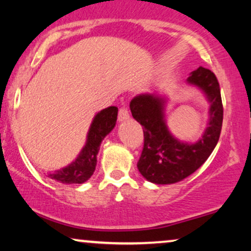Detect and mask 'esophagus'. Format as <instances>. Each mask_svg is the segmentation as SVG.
<instances>
[{
	"label": "esophagus",
	"instance_id": "1",
	"mask_svg": "<svg viewBox=\"0 0 251 251\" xmlns=\"http://www.w3.org/2000/svg\"><path fill=\"white\" fill-rule=\"evenodd\" d=\"M128 119H129V113L127 111V109H125V108L120 109L119 113H118V122L124 123V122H127Z\"/></svg>",
	"mask_w": 251,
	"mask_h": 251
}]
</instances>
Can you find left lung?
Returning <instances> with one entry per match:
<instances>
[{
	"mask_svg": "<svg viewBox=\"0 0 251 251\" xmlns=\"http://www.w3.org/2000/svg\"><path fill=\"white\" fill-rule=\"evenodd\" d=\"M209 102L206 128L196 142L176 139L166 123L170 99L158 93H143L129 103L132 116L143 126L145 146L138 162L143 178L156 185H170L192 175L208 159L217 146L223 125V103L218 80L210 70L200 66L187 78Z\"/></svg>",
	"mask_w": 251,
	"mask_h": 251,
	"instance_id": "left-lung-1",
	"label": "left lung"
}]
</instances>
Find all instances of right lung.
<instances>
[{"instance_id":"obj_1","label":"right lung","mask_w":251,"mask_h":251,"mask_svg":"<svg viewBox=\"0 0 251 251\" xmlns=\"http://www.w3.org/2000/svg\"><path fill=\"white\" fill-rule=\"evenodd\" d=\"M118 108L109 106L95 115L87 133L86 143L71 164L48 173L50 179L61 183H83L95 171L100 147L106 135L115 128Z\"/></svg>"}]
</instances>
